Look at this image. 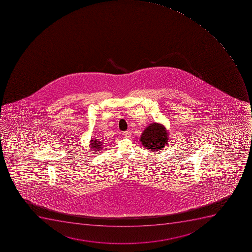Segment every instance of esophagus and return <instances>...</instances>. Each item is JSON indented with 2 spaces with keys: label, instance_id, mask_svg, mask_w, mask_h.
Returning <instances> with one entry per match:
<instances>
[{
  "label": "esophagus",
  "instance_id": "1",
  "mask_svg": "<svg viewBox=\"0 0 252 252\" xmlns=\"http://www.w3.org/2000/svg\"><path fill=\"white\" fill-rule=\"evenodd\" d=\"M123 136H125V137H129L131 136V133L128 131H125L123 132Z\"/></svg>",
  "mask_w": 252,
  "mask_h": 252
}]
</instances>
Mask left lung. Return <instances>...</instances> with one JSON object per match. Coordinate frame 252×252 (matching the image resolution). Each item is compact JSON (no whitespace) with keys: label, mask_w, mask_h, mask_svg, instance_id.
<instances>
[{"label":"left lung","mask_w":252,"mask_h":252,"mask_svg":"<svg viewBox=\"0 0 252 252\" xmlns=\"http://www.w3.org/2000/svg\"><path fill=\"white\" fill-rule=\"evenodd\" d=\"M169 134L164 125L152 123L143 131L140 142L147 149L151 151H160L168 143Z\"/></svg>","instance_id":"8db88e82"}]
</instances>
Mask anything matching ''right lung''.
<instances>
[{"label":"right lung","mask_w":252,"mask_h":252,"mask_svg":"<svg viewBox=\"0 0 252 252\" xmlns=\"http://www.w3.org/2000/svg\"><path fill=\"white\" fill-rule=\"evenodd\" d=\"M103 143L100 142L99 140H92L91 141V148H92V149H94V151H99L103 148Z\"/></svg>","instance_id":"obj_1"}]
</instances>
